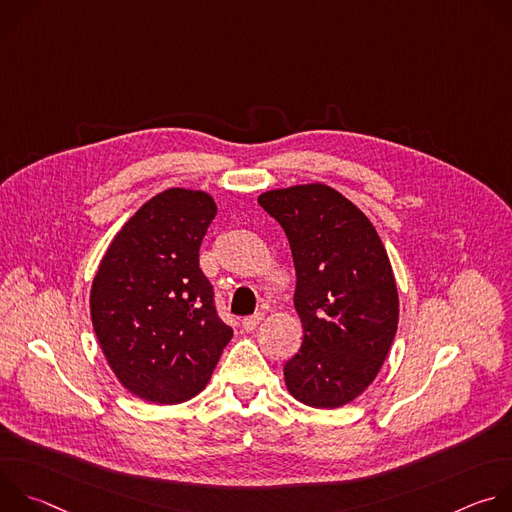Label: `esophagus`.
<instances>
[{
  "instance_id": "esophagus-1",
  "label": "esophagus",
  "mask_w": 512,
  "mask_h": 512,
  "mask_svg": "<svg viewBox=\"0 0 512 512\" xmlns=\"http://www.w3.org/2000/svg\"><path fill=\"white\" fill-rule=\"evenodd\" d=\"M261 320H263V314L247 316V318H243V328H245L247 332H251V330H255V328L261 324Z\"/></svg>"
}]
</instances>
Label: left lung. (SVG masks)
Returning <instances> with one entry per match:
<instances>
[{
	"mask_svg": "<svg viewBox=\"0 0 512 512\" xmlns=\"http://www.w3.org/2000/svg\"><path fill=\"white\" fill-rule=\"evenodd\" d=\"M257 200L283 227L296 265L304 340L285 362V387L310 407H342L375 381L397 332L385 245L364 212L326 184L269 190Z\"/></svg>",
	"mask_w": 512,
	"mask_h": 512,
	"instance_id": "obj_1",
	"label": "left lung"
}]
</instances>
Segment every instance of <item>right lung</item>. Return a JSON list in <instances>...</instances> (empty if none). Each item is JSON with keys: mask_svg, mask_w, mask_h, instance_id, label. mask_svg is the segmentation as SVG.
<instances>
[{"mask_svg": "<svg viewBox=\"0 0 512 512\" xmlns=\"http://www.w3.org/2000/svg\"><path fill=\"white\" fill-rule=\"evenodd\" d=\"M214 216L210 194L164 190L129 218L101 259L93 328L111 371L139 399L174 405L196 397L233 338L198 265Z\"/></svg>", "mask_w": 512, "mask_h": 512, "instance_id": "right-lung-1", "label": "right lung"}]
</instances>
